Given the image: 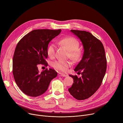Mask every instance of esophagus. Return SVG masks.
Here are the masks:
<instances>
[{"mask_svg":"<svg viewBox=\"0 0 123 123\" xmlns=\"http://www.w3.org/2000/svg\"><path fill=\"white\" fill-rule=\"evenodd\" d=\"M58 75V76H61V77H66L67 76L66 75L64 74H62L61 73H59Z\"/></svg>","mask_w":123,"mask_h":123,"instance_id":"34e87169","label":"esophagus"}]
</instances>
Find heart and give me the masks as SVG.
Instances as JSON below:
<instances>
[{
	"instance_id": "heart-1",
	"label": "heart",
	"mask_w": 123,
	"mask_h": 123,
	"mask_svg": "<svg viewBox=\"0 0 123 123\" xmlns=\"http://www.w3.org/2000/svg\"><path fill=\"white\" fill-rule=\"evenodd\" d=\"M59 43L65 47L69 50L68 57L74 62L78 61L81 57V51L78 49L79 43L77 39L72 37L61 39ZM56 46L54 44H50L47 48V54L50 57H53L55 54ZM71 65L69 61L57 60L52 63V66L61 72H65Z\"/></svg>"
}]
</instances>
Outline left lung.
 <instances>
[{
    "label": "left lung",
    "instance_id": "8db88e82",
    "mask_svg": "<svg viewBox=\"0 0 123 123\" xmlns=\"http://www.w3.org/2000/svg\"><path fill=\"white\" fill-rule=\"evenodd\" d=\"M71 31L80 39L84 51L82 59L74 69L82 76L78 78L77 75H69L74 83L68 91L77 100H85L97 91L102 83L107 69L105 51L101 41L90 32Z\"/></svg>",
    "mask_w": 123,
    "mask_h": 123
}]
</instances>
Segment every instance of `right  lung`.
I'll return each mask as SVG.
<instances>
[{"label":"right lung","instance_id":"add662e5","mask_svg":"<svg viewBox=\"0 0 123 123\" xmlns=\"http://www.w3.org/2000/svg\"><path fill=\"white\" fill-rule=\"evenodd\" d=\"M61 29H36L25 35L17 43L13 57L12 72L16 84L26 95L37 97L47 91L51 81L57 76L54 69L39 73L37 65L48 66L49 42Z\"/></svg>","mask_w":123,"mask_h":123}]
</instances>
